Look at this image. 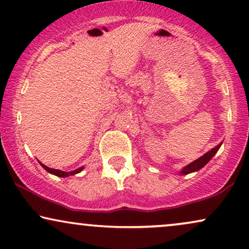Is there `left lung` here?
<instances>
[{
  "instance_id": "obj_1",
  "label": "left lung",
  "mask_w": 249,
  "mask_h": 249,
  "mask_svg": "<svg viewBox=\"0 0 249 249\" xmlns=\"http://www.w3.org/2000/svg\"><path fill=\"white\" fill-rule=\"evenodd\" d=\"M221 144H222V142H221L220 144H217L216 147L212 149V150L207 151L206 154L201 156L200 158L196 159V160H195V161H192V163L187 165V166H184L183 168H182V171L180 172V174L185 175V174L192 173V172H197V171H199L200 168H203V167L205 166V165H206V164L208 163V161H210L211 159L213 158V156H214L215 154H216L217 150H218V149H220V147H221Z\"/></svg>"
}]
</instances>
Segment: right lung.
I'll list each match as a JSON object with an SVG mask.
<instances>
[{
    "instance_id": "add662e5",
    "label": "right lung",
    "mask_w": 249,
    "mask_h": 249,
    "mask_svg": "<svg viewBox=\"0 0 249 249\" xmlns=\"http://www.w3.org/2000/svg\"><path fill=\"white\" fill-rule=\"evenodd\" d=\"M41 164V166L44 168V170L46 171V172H49V173H51V174H53V175H57V177H59V178H67V177H69V175H74V174H77V173H79V172L81 171H83V168L84 167H79V168H76L75 171H71V172H64V171H60V170H54V168H50V167H48V166H45L44 164H42V163H39Z\"/></svg>"
}]
</instances>
